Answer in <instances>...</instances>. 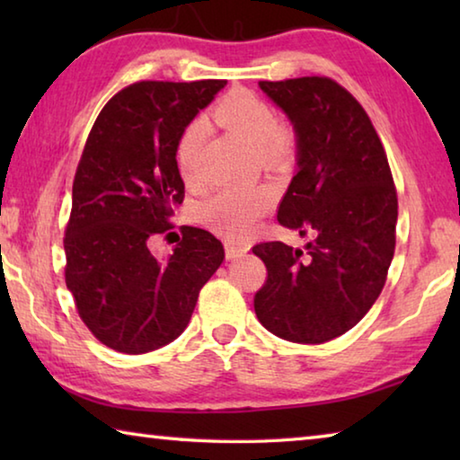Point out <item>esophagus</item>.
<instances>
[{"mask_svg":"<svg viewBox=\"0 0 460 460\" xmlns=\"http://www.w3.org/2000/svg\"><path fill=\"white\" fill-rule=\"evenodd\" d=\"M247 253V247L243 245H237V243H231V241H227L225 243V255H227V260H237L241 258V255Z\"/></svg>","mask_w":460,"mask_h":460,"instance_id":"obj_1","label":"esophagus"}]
</instances>
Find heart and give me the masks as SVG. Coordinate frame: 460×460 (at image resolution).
<instances>
[{"label":"heart","mask_w":460,"mask_h":460,"mask_svg":"<svg viewBox=\"0 0 460 460\" xmlns=\"http://www.w3.org/2000/svg\"><path fill=\"white\" fill-rule=\"evenodd\" d=\"M207 118L215 126L229 129L255 147L258 160L268 170H286L298 152V131L292 123L276 118L274 107L252 91L225 93L208 109ZM205 144V123L194 119L184 126L174 146V162L186 182L194 181ZM276 194L270 186H223L200 205V215L225 237L247 235L255 223L274 207Z\"/></svg>","instance_id":"1"}]
</instances>
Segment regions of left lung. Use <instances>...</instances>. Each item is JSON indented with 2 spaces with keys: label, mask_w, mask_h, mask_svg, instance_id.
Returning a JSON list of instances; mask_svg holds the SVG:
<instances>
[{
  "label": "left lung",
  "mask_w": 460,
  "mask_h": 460,
  "mask_svg": "<svg viewBox=\"0 0 460 460\" xmlns=\"http://www.w3.org/2000/svg\"><path fill=\"white\" fill-rule=\"evenodd\" d=\"M298 131V172L278 221L306 249L253 247L268 278L253 298L260 323L292 342L341 337L369 313L395 249L398 194L384 144L359 101L329 76L260 81Z\"/></svg>",
  "instance_id": "left-lung-1"
}]
</instances>
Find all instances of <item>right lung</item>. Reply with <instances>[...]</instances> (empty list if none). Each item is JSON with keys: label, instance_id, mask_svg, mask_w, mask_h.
I'll list each match as a JSON object with an SVG mask.
<instances>
[{"label": "right lung", "instance_id": "right-lung-1", "mask_svg": "<svg viewBox=\"0 0 460 460\" xmlns=\"http://www.w3.org/2000/svg\"><path fill=\"white\" fill-rule=\"evenodd\" d=\"M225 84L139 81L115 93L93 123L73 182L65 279L81 321L113 351L172 342L225 258L213 233L189 225L170 258L147 249L155 235H172L184 200L176 139Z\"/></svg>", "mask_w": 460, "mask_h": 460}]
</instances>
